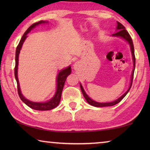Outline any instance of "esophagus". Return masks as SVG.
Here are the masks:
<instances>
[{
  "mask_svg": "<svg viewBox=\"0 0 150 150\" xmlns=\"http://www.w3.org/2000/svg\"><path fill=\"white\" fill-rule=\"evenodd\" d=\"M78 66V63H75V65H74V68H77Z\"/></svg>",
  "mask_w": 150,
  "mask_h": 150,
  "instance_id": "esophagus-1",
  "label": "esophagus"
}]
</instances>
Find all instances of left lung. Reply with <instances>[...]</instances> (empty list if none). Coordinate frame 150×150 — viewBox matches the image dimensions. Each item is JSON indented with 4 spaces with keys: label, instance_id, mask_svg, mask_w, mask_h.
<instances>
[{
    "label": "left lung",
    "instance_id": "1",
    "mask_svg": "<svg viewBox=\"0 0 150 150\" xmlns=\"http://www.w3.org/2000/svg\"><path fill=\"white\" fill-rule=\"evenodd\" d=\"M117 28H116V29H117V32H116L115 34H113L112 35H115V36H118V37H121L122 38L125 39L127 42L129 43V44L130 45V48H131V52H132V57H133V62H134V69H133V71L132 73V79H131V83H130V87H129L128 90L126 91V92L122 96H121L120 98H118V99L116 100L115 101H113V102L112 103H97L96 102V101H94L93 100L91 99L88 96H87V94L85 93L84 89H83V88L82 87V85H80V87H81V91H82V93L83 96H84L85 98L87 100V102L89 104V105H92L93 106H96V107H103V106H114L116 105V104H118V103H120V101L122 100V98L125 96L127 93H128V91H130V88L132 87V81H133V77H134V69H135V65H136V57H135V55H134V44H133V42H132V40L131 38V36L129 34V33L127 32V30H126L125 27H124L122 24L120 22H117Z\"/></svg>",
    "mask_w": 150,
    "mask_h": 150
}]
</instances>
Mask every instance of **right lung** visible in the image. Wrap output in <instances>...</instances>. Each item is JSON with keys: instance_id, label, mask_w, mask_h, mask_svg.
I'll list each match as a JSON object with an SVG mask.
<instances>
[{"instance_id": "1", "label": "right lung", "mask_w": 150, "mask_h": 150, "mask_svg": "<svg viewBox=\"0 0 150 150\" xmlns=\"http://www.w3.org/2000/svg\"><path fill=\"white\" fill-rule=\"evenodd\" d=\"M45 21H43V20H41L38 22H35V23H34L30 26L28 30H26L24 35H22L21 40L19 42L18 45L16 47V57H15V67H14V75H15V78H16V82H17V88H18V95L20 96V99H21L23 102L26 104L27 106H28L29 107H30L32 109H34V110H52V109L56 107V106H58L59 103L60 102L61 100V97H62V91L63 87H64V84L65 82L66 79H67V77L69 75L71 70V66L68 67L67 68H66L65 69H63L61 71L58 73L57 77V91L56 93H55V95H54V97H53L52 99L50 100L47 101L46 103H34V102H32V101H30L26 98H25L23 95H22L21 91H20V85H19V82H18V76H17V70H18V55L20 53V49H21L22 45L23 44V43L24 42L25 39L27 37V34L28 33L30 30H31L32 28H34L37 25L42 24V23H45Z\"/></svg>"}]
</instances>
